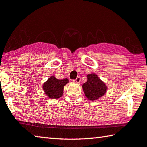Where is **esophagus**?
<instances>
[{
    "mask_svg": "<svg viewBox=\"0 0 147 147\" xmlns=\"http://www.w3.org/2000/svg\"><path fill=\"white\" fill-rule=\"evenodd\" d=\"M73 82H75V83H80V77H79V76H78V77L76 78L75 80H73Z\"/></svg>",
    "mask_w": 147,
    "mask_h": 147,
    "instance_id": "1",
    "label": "esophagus"
}]
</instances>
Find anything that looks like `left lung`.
Wrapping results in <instances>:
<instances>
[{"instance_id": "left-lung-1", "label": "left lung", "mask_w": 147, "mask_h": 147, "mask_svg": "<svg viewBox=\"0 0 147 147\" xmlns=\"http://www.w3.org/2000/svg\"><path fill=\"white\" fill-rule=\"evenodd\" d=\"M87 77V82L82 85L84 93L90 101H97L106 94L108 88L95 73L88 74Z\"/></svg>"}]
</instances>
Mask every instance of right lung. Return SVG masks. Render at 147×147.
Here are the masks:
<instances>
[{
    "instance_id": "1",
    "label": "right lung",
    "mask_w": 147,
    "mask_h": 147,
    "mask_svg": "<svg viewBox=\"0 0 147 147\" xmlns=\"http://www.w3.org/2000/svg\"><path fill=\"white\" fill-rule=\"evenodd\" d=\"M69 82L67 78L59 80L54 76H51L42 85V90L50 99H58L63 94L64 86Z\"/></svg>"
}]
</instances>
